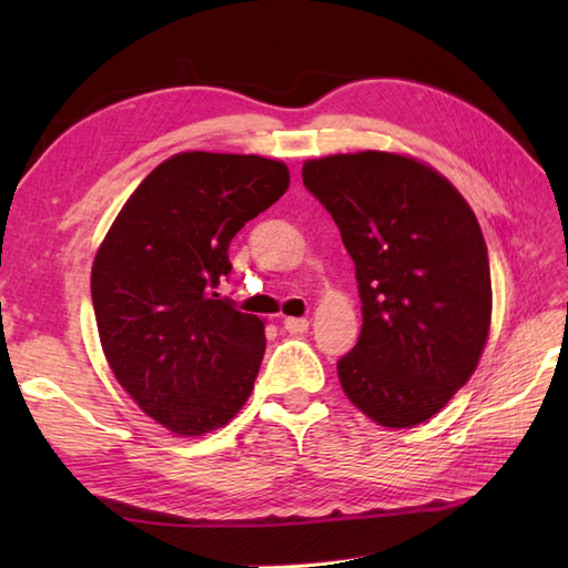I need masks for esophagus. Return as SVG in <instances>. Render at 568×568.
<instances>
[{
  "mask_svg": "<svg viewBox=\"0 0 568 568\" xmlns=\"http://www.w3.org/2000/svg\"><path fill=\"white\" fill-rule=\"evenodd\" d=\"M283 327L291 334H303L310 329V320L307 317H285Z\"/></svg>",
  "mask_w": 568,
  "mask_h": 568,
  "instance_id": "esophagus-1",
  "label": "esophagus"
}]
</instances>
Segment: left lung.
<instances>
[{
	"mask_svg": "<svg viewBox=\"0 0 568 568\" xmlns=\"http://www.w3.org/2000/svg\"><path fill=\"white\" fill-rule=\"evenodd\" d=\"M354 258L364 327L336 361L361 413L403 429L437 415L476 371L490 329V265L476 214L429 165L361 151L303 165Z\"/></svg>",
	"mask_w": 568,
	"mask_h": 568,
	"instance_id": "8db88e82",
	"label": "left lung"
}]
</instances>
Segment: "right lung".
Here are the masks:
<instances>
[{"mask_svg":"<svg viewBox=\"0 0 568 568\" xmlns=\"http://www.w3.org/2000/svg\"><path fill=\"white\" fill-rule=\"evenodd\" d=\"M291 173L261 155L187 151L134 190L92 265V305L116 381L175 432L224 427L253 390L265 334L216 285L229 244L283 197Z\"/></svg>","mask_w":568,"mask_h":568,"instance_id":"right-lung-1","label":"right lung"}]
</instances>
